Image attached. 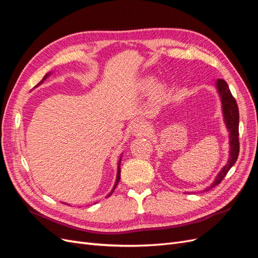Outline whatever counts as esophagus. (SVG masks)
<instances>
[{
  "instance_id": "obj_1",
  "label": "esophagus",
  "mask_w": 258,
  "mask_h": 258,
  "mask_svg": "<svg viewBox=\"0 0 258 258\" xmlns=\"http://www.w3.org/2000/svg\"><path fill=\"white\" fill-rule=\"evenodd\" d=\"M132 132H134L136 136H144V135H146L147 132H148V127H147L146 122L141 121V120L137 121L134 124V128H132Z\"/></svg>"
}]
</instances>
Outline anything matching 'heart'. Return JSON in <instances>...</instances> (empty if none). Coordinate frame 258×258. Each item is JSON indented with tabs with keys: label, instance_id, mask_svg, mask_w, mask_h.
Masks as SVG:
<instances>
[{
	"label": "heart",
	"instance_id": "b5f03b06",
	"mask_svg": "<svg viewBox=\"0 0 258 258\" xmlns=\"http://www.w3.org/2000/svg\"><path fill=\"white\" fill-rule=\"evenodd\" d=\"M145 85H146V86H151V85H152V81H151V80H146V81H145ZM160 91H161V88L158 89V92H160Z\"/></svg>",
	"mask_w": 258,
	"mask_h": 258
}]
</instances>
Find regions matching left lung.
Instances as JSON below:
<instances>
[{
  "label": "left lung",
  "instance_id": "1",
  "mask_svg": "<svg viewBox=\"0 0 258 258\" xmlns=\"http://www.w3.org/2000/svg\"><path fill=\"white\" fill-rule=\"evenodd\" d=\"M216 87L220 92L222 105H223V113L225 122L227 124V128L230 132V156L229 160L226 163V166L221 170L220 174L215 178V181L211 184L207 190L212 189L213 187L220 184L223 178L228 173L230 168L235 165V162L238 159L239 151H240V143H239V108L236 102V99L231 95L230 89L227 83L224 80H217Z\"/></svg>",
  "mask_w": 258,
  "mask_h": 258
}]
</instances>
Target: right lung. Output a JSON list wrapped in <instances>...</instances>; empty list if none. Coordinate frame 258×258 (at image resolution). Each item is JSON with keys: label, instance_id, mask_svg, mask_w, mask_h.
I'll list each match as a JSON object with an SVG mask.
<instances>
[{"label": "right lung", "instance_id": "right-lung-1", "mask_svg": "<svg viewBox=\"0 0 258 258\" xmlns=\"http://www.w3.org/2000/svg\"><path fill=\"white\" fill-rule=\"evenodd\" d=\"M49 74H46L45 76H44V79L40 82V83H38L36 86H38V85H41L43 82H44V80H46V77H47ZM120 162V161H119ZM119 166H120V163H119V165H118V171H117V178H116V183H115V186H114V188L113 189H115L116 188V186H117V184H118V182H119V179H120V168H119ZM112 194V192H111Z\"/></svg>", "mask_w": 258, "mask_h": 258}]
</instances>
